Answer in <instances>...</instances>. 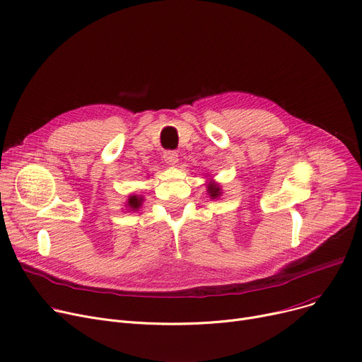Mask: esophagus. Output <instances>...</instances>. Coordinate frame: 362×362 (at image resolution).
I'll return each mask as SVG.
<instances>
[{"mask_svg":"<svg viewBox=\"0 0 362 362\" xmlns=\"http://www.w3.org/2000/svg\"><path fill=\"white\" fill-rule=\"evenodd\" d=\"M163 158H164V161L168 165H175L179 161V156H177L176 151H167V152H164V157Z\"/></svg>","mask_w":362,"mask_h":362,"instance_id":"esophagus-1","label":"esophagus"}]
</instances>
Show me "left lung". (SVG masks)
I'll return each mask as SVG.
<instances>
[{
	"instance_id": "8db88e82",
	"label": "left lung",
	"mask_w": 362,
	"mask_h": 362,
	"mask_svg": "<svg viewBox=\"0 0 362 362\" xmlns=\"http://www.w3.org/2000/svg\"><path fill=\"white\" fill-rule=\"evenodd\" d=\"M205 186H206V195L210 197L211 199H218L221 197V194H223L221 192V186L217 182H214L213 179L208 180L205 183Z\"/></svg>"
}]
</instances>
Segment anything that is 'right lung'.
Here are the masks:
<instances>
[{"mask_svg": "<svg viewBox=\"0 0 362 362\" xmlns=\"http://www.w3.org/2000/svg\"><path fill=\"white\" fill-rule=\"evenodd\" d=\"M142 202H144V197L142 195L132 194V195H129L124 206H126L127 211H138L139 208L142 206Z\"/></svg>", "mask_w": 362, "mask_h": 362, "instance_id": "obj_1", "label": "right lung"}]
</instances>
